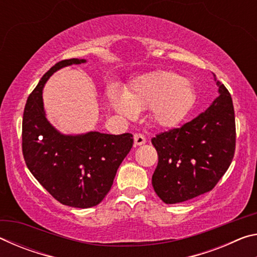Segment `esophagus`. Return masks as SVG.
Listing matches in <instances>:
<instances>
[{
    "instance_id": "esophagus-1",
    "label": "esophagus",
    "mask_w": 257,
    "mask_h": 257,
    "mask_svg": "<svg viewBox=\"0 0 257 257\" xmlns=\"http://www.w3.org/2000/svg\"><path fill=\"white\" fill-rule=\"evenodd\" d=\"M134 141H135V145L139 146V145H143L146 143V139L144 137V135L142 134H135L134 135Z\"/></svg>"
}]
</instances>
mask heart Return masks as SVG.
Listing matches in <instances>:
<instances>
[{
    "label": "heart",
    "instance_id": "b5f03b06",
    "mask_svg": "<svg viewBox=\"0 0 257 257\" xmlns=\"http://www.w3.org/2000/svg\"><path fill=\"white\" fill-rule=\"evenodd\" d=\"M110 101L125 118L151 107L152 119L162 127L180 122L193 101L189 81L171 71H154L138 77L127 93L112 88Z\"/></svg>",
    "mask_w": 257,
    "mask_h": 257
}]
</instances>
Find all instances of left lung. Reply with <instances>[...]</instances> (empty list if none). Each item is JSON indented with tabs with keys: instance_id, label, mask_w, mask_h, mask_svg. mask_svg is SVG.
<instances>
[{
	"instance_id": "8db88e82",
	"label": "left lung",
	"mask_w": 257,
	"mask_h": 257,
	"mask_svg": "<svg viewBox=\"0 0 257 257\" xmlns=\"http://www.w3.org/2000/svg\"><path fill=\"white\" fill-rule=\"evenodd\" d=\"M215 81L220 95L205 111L182 127L152 138L159 155L152 185L165 204L212 190L231 164L236 149L232 98L224 85Z\"/></svg>"
}]
</instances>
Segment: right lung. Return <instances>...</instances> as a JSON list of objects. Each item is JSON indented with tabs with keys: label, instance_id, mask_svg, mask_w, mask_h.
I'll return each instance as SVG.
<instances>
[{
	"label": "right lung",
	"instance_id": "add662e5",
	"mask_svg": "<svg viewBox=\"0 0 257 257\" xmlns=\"http://www.w3.org/2000/svg\"><path fill=\"white\" fill-rule=\"evenodd\" d=\"M85 62L69 59L52 67L29 95L23 119V154L29 171L56 201L78 208L103 201L134 144L128 133L63 135L46 119L43 88L47 79L61 68Z\"/></svg>",
	"mask_w": 257,
	"mask_h": 257
}]
</instances>
